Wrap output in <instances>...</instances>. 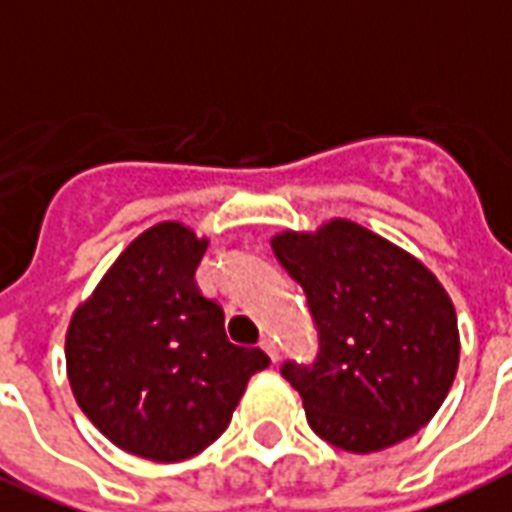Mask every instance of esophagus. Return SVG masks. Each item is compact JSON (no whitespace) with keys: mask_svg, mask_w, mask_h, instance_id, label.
<instances>
[{"mask_svg":"<svg viewBox=\"0 0 512 512\" xmlns=\"http://www.w3.org/2000/svg\"><path fill=\"white\" fill-rule=\"evenodd\" d=\"M261 350L267 352L269 358L275 360V363L280 360V347H277V342L272 339V336H264V339H261Z\"/></svg>","mask_w":512,"mask_h":512,"instance_id":"34e87169","label":"esophagus"}]
</instances>
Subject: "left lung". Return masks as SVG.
Segmentation results:
<instances>
[{"label":"left lung","mask_w":512,"mask_h":512,"mask_svg":"<svg viewBox=\"0 0 512 512\" xmlns=\"http://www.w3.org/2000/svg\"><path fill=\"white\" fill-rule=\"evenodd\" d=\"M272 251L318 331L315 358L280 366L312 430L336 449L371 454L425 427L459 363L454 304L433 272L342 219L315 235H277Z\"/></svg>","instance_id":"left-lung-1"}]
</instances>
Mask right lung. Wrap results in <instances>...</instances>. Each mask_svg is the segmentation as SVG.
Segmentation results:
<instances>
[{
  "mask_svg": "<svg viewBox=\"0 0 512 512\" xmlns=\"http://www.w3.org/2000/svg\"><path fill=\"white\" fill-rule=\"evenodd\" d=\"M208 240L176 221L122 251L66 334L79 408L120 449L181 462L229 427L245 384L269 366L259 347H237L224 310L194 283Z\"/></svg>",
  "mask_w": 512,
  "mask_h": 512,
  "instance_id": "1",
  "label": "right lung"
}]
</instances>
